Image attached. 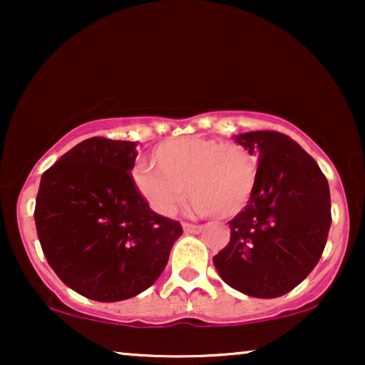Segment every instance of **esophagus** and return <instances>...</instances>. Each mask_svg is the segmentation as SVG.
<instances>
[{"mask_svg": "<svg viewBox=\"0 0 365 365\" xmlns=\"http://www.w3.org/2000/svg\"><path fill=\"white\" fill-rule=\"evenodd\" d=\"M182 227H184V232H199L201 231V226L199 224H191V222H182Z\"/></svg>", "mask_w": 365, "mask_h": 365, "instance_id": "34e87169", "label": "esophagus"}]
</instances>
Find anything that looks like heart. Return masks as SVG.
Returning a JSON list of instances; mask_svg holds the SVG:
<instances>
[{
    "instance_id": "heart-1",
    "label": "heart",
    "mask_w": 365,
    "mask_h": 365,
    "mask_svg": "<svg viewBox=\"0 0 365 365\" xmlns=\"http://www.w3.org/2000/svg\"><path fill=\"white\" fill-rule=\"evenodd\" d=\"M151 164L134 169L133 184L161 216H173L187 191L196 212L236 217L252 201L261 173L257 154L244 143L199 134L164 139Z\"/></svg>"
}]
</instances>
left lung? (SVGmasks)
Listing matches in <instances>:
<instances>
[{
    "label": "left lung",
    "mask_w": 365,
    "mask_h": 365,
    "mask_svg": "<svg viewBox=\"0 0 365 365\" xmlns=\"http://www.w3.org/2000/svg\"><path fill=\"white\" fill-rule=\"evenodd\" d=\"M257 154L252 201L229 221L231 241L214 256L219 276L246 296L272 299L292 291L321 259L331 227V192L317 163L286 134L237 136Z\"/></svg>",
    "instance_id": "1"
}]
</instances>
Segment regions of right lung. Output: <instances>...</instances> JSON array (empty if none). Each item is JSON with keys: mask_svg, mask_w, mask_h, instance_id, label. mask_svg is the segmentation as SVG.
<instances>
[{"mask_svg": "<svg viewBox=\"0 0 365 365\" xmlns=\"http://www.w3.org/2000/svg\"><path fill=\"white\" fill-rule=\"evenodd\" d=\"M136 143L89 138L63 154L39 182L34 221L56 276L99 302L134 297L161 276L178 221L139 196L131 169Z\"/></svg>", "mask_w": 365, "mask_h": 365, "instance_id": "right-lung-1", "label": "right lung"}]
</instances>
